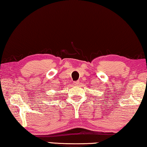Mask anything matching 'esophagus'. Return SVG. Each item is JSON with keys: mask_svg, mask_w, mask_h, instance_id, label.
I'll return each instance as SVG.
<instances>
[{"mask_svg": "<svg viewBox=\"0 0 147 147\" xmlns=\"http://www.w3.org/2000/svg\"><path fill=\"white\" fill-rule=\"evenodd\" d=\"M73 84H74V86H78V84H79V81H76V82H74Z\"/></svg>", "mask_w": 147, "mask_h": 147, "instance_id": "obj_1", "label": "esophagus"}]
</instances>
